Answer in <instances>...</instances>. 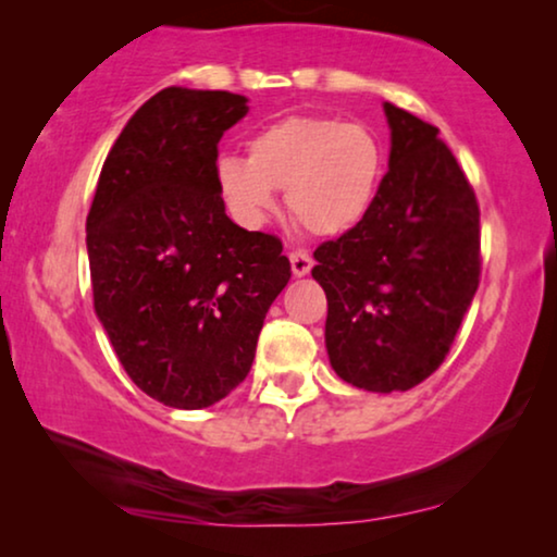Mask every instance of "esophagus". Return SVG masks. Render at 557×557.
Here are the masks:
<instances>
[{"instance_id": "1", "label": "esophagus", "mask_w": 557, "mask_h": 557, "mask_svg": "<svg viewBox=\"0 0 557 557\" xmlns=\"http://www.w3.org/2000/svg\"><path fill=\"white\" fill-rule=\"evenodd\" d=\"M288 261H292V271L294 276H307V273L311 271V265H314V258L309 256V250H292L288 253Z\"/></svg>"}]
</instances>
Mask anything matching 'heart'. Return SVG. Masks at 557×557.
<instances>
[{
  "label": "heart",
  "instance_id": "b5f03b06",
  "mask_svg": "<svg viewBox=\"0 0 557 557\" xmlns=\"http://www.w3.org/2000/svg\"><path fill=\"white\" fill-rule=\"evenodd\" d=\"M383 149L360 124L332 116H286L248 141V157L215 162L218 193L246 227L276 210V189L311 235H339L360 223L375 200Z\"/></svg>",
  "mask_w": 557,
  "mask_h": 557
}]
</instances>
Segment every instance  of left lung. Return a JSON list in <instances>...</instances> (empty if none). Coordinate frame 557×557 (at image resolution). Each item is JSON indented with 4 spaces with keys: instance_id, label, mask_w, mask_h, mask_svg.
Returning a JSON list of instances; mask_svg holds the SVG:
<instances>
[{
    "instance_id": "1",
    "label": "left lung",
    "mask_w": 557,
    "mask_h": 557,
    "mask_svg": "<svg viewBox=\"0 0 557 557\" xmlns=\"http://www.w3.org/2000/svg\"><path fill=\"white\" fill-rule=\"evenodd\" d=\"M391 170L355 227L314 250L326 352L345 383L410 391L454 345L482 276L474 187L438 128L385 103Z\"/></svg>"
}]
</instances>
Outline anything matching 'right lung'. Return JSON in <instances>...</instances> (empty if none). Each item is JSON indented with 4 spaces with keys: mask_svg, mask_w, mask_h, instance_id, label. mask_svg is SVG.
Returning <instances> with one entry per match:
<instances>
[{
    "mask_svg": "<svg viewBox=\"0 0 557 557\" xmlns=\"http://www.w3.org/2000/svg\"><path fill=\"white\" fill-rule=\"evenodd\" d=\"M246 113L227 90H159L111 147L86 220L96 314L126 375L170 408L246 380L292 278L281 238L235 225L218 193V141Z\"/></svg>",
    "mask_w": 557,
    "mask_h": 557,
    "instance_id": "add662e5",
    "label": "right lung"
}]
</instances>
